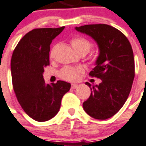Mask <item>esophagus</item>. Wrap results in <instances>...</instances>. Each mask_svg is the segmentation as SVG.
Wrapping results in <instances>:
<instances>
[{"instance_id": "34e87169", "label": "esophagus", "mask_w": 146, "mask_h": 146, "mask_svg": "<svg viewBox=\"0 0 146 146\" xmlns=\"http://www.w3.org/2000/svg\"><path fill=\"white\" fill-rule=\"evenodd\" d=\"M78 87V84H71V88H73V89H75L76 88Z\"/></svg>"}]
</instances>
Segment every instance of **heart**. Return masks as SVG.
<instances>
[{
  "instance_id": "obj_1",
  "label": "heart",
  "mask_w": 146,
  "mask_h": 146,
  "mask_svg": "<svg viewBox=\"0 0 146 146\" xmlns=\"http://www.w3.org/2000/svg\"><path fill=\"white\" fill-rule=\"evenodd\" d=\"M71 44L73 46L74 50L78 54H87L90 50L92 47V43L88 41L87 38L76 36L71 39ZM54 54V47H53L50 50V57H53ZM92 62L96 61V57H92ZM82 72L80 68H73L70 66H66L62 68L59 72V76L66 80H76L78 74Z\"/></svg>"
}]
</instances>
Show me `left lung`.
<instances>
[{
	"label": "left lung",
	"mask_w": 146,
	"mask_h": 146,
	"mask_svg": "<svg viewBox=\"0 0 146 146\" xmlns=\"http://www.w3.org/2000/svg\"><path fill=\"white\" fill-rule=\"evenodd\" d=\"M75 29L92 38L100 51L89 75L101 82L96 85L85 83L91 95L83 103V108L94 119H109L122 108L131 90L134 78L131 45L120 31L108 24H88Z\"/></svg>",
	"instance_id": "8db88e82"
}]
</instances>
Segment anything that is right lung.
<instances>
[{
    "label": "right lung",
    "instance_id": "add662e5",
    "mask_svg": "<svg viewBox=\"0 0 146 146\" xmlns=\"http://www.w3.org/2000/svg\"><path fill=\"white\" fill-rule=\"evenodd\" d=\"M64 28L31 31L20 39L12 56L11 73L16 98L27 115L38 122L57 115L63 96L71 87L66 81L50 84L43 79L45 67L50 65V46Z\"/></svg>",
    "mask_w": 146,
    "mask_h": 146
}]
</instances>
